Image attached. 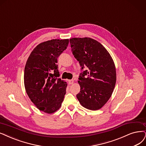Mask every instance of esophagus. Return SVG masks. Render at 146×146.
Masks as SVG:
<instances>
[{
    "instance_id": "34e87169",
    "label": "esophagus",
    "mask_w": 146,
    "mask_h": 146,
    "mask_svg": "<svg viewBox=\"0 0 146 146\" xmlns=\"http://www.w3.org/2000/svg\"><path fill=\"white\" fill-rule=\"evenodd\" d=\"M73 83H74V80L71 79V80H68V84H69L70 85H72V84H73Z\"/></svg>"
}]
</instances>
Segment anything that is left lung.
<instances>
[{
  "mask_svg": "<svg viewBox=\"0 0 146 146\" xmlns=\"http://www.w3.org/2000/svg\"><path fill=\"white\" fill-rule=\"evenodd\" d=\"M70 42L81 70L87 68L80 74V90L77 98L85 108L98 110L110 99L115 87L114 61L102 44L91 38H72Z\"/></svg>",
  "mask_w": 146,
  "mask_h": 146,
  "instance_id": "8db88e82",
  "label": "left lung"
}]
</instances>
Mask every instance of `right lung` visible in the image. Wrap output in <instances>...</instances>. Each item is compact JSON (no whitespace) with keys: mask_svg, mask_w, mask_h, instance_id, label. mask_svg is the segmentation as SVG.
<instances>
[{"mask_svg":"<svg viewBox=\"0 0 146 146\" xmlns=\"http://www.w3.org/2000/svg\"><path fill=\"white\" fill-rule=\"evenodd\" d=\"M68 42V39L41 42L32 51L26 61L24 73L26 93L38 109L47 114L59 109L66 93V82L58 78L57 59Z\"/></svg>","mask_w":146,"mask_h":146,"instance_id":"obj_1","label":"right lung"}]
</instances>
